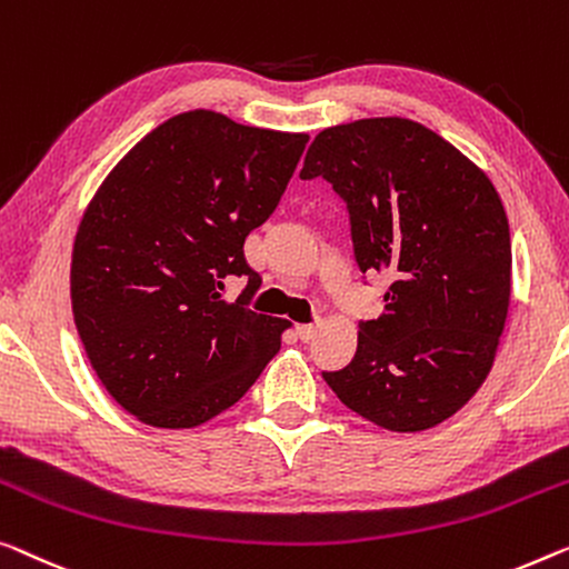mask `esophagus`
<instances>
[{
  "label": "esophagus",
  "instance_id": "1",
  "mask_svg": "<svg viewBox=\"0 0 569 569\" xmlns=\"http://www.w3.org/2000/svg\"><path fill=\"white\" fill-rule=\"evenodd\" d=\"M317 329H319L317 325H299L296 327V335H299L303 342H309V339L317 337Z\"/></svg>",
  "mask_w": 569,
  "mask_h": 569
}]
</instances>
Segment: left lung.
Here are the masks:
<instances>
[{"label":"left lung","instance_id":"obj_1","mask_svg":"<svg viewBox=\"0 0 569 569\" xmlns=\"http://www.w3.org/2000/svg\"><path fill=\"white\" fill-rule=\"evenodd\" d=\"M350 211L362 273L391 281L358 352L321 372L347 409L388 431L437 427L493 368L511 301V232L490 178L403 117L327 127L303 158Z\"/></svg>","mask_w":569,"mask_h":569}]
</instances>
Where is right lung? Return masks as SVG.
Masks as SVG:
<instances>
[{"instance_id": "add662e5", "label": "right lung", "mask_w": 569, "mask_h": 569, "mask_svg": "<svg viewBox=\"0 0 569 569\" xmlns=\"http://www.w3.org/2000/svg\"><path fill=\"white\" fill-rule=\"evenodd\" d=\"M309 134L176 114L112 168L83 211L71 307L109 396L158 429L234 406L281 350L288 319L248 309L260 276L244 237L281 201ZM227 277H244L237 302Z\"/></svg>"}]
</instances>
